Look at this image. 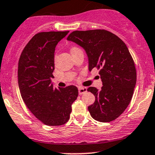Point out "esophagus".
Masks as SVG:
<instances>
[{"instance_id": "obj_1", "label": "esophagus", "mask_w": 155, "mask_h": 155, "mask_svg": "<svg viewBox=\"0 0 155 155\" xmlns=\"http://www.w3.org/2000/svg\"><path fill=\"white\" fill-rule=\"evenodd\" d=\"M86 92H87V88L86 87H79V95L84 94V93H86Z\"/></svg>"}]
</instances>
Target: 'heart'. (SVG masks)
<instances>
[{
	"instance_id": "1",
	"label": "heart",
	"mask_w": 155,
	"mask_h": 155,
	"mask_svg": "<svg viewBox=\"0 0 155 155\" xmlns=\"http://www.w3.org/2000/svg\"><path fill=\"white\" fill-rule=\"evenodd\" d=\"M77 49H79V48H78L77 47H72V48H71V51L72 52V51H75V50H77Z\"/></svg>"
}]
</instances>
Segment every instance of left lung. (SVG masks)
I'll return each instance as SVG.
<instances>
[{
	"mask_svg": "<svg viewBox=\"0 0 155 155\" xmlns=\"http://www.w3.org/2000/svg\"><path fill=\"white\" fill-rule=\"evenodd\" d=\"M85 50L89 71H99L103 86L91 87L87 91L95 96L88 107L92 118L110 122L120 116L130 104L135 87L136 69L128 48L118 36L104 29L74 31L67 38Z\"/></svg>",
	"mask_w": 155,
	"mask_h": 155,
	"instance_id": "obj_1",
	"label": "left lung"
}]
</instances>
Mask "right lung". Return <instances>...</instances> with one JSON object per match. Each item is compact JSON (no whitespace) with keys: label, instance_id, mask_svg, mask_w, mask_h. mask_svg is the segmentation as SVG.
Instances as JSON below:
<instances>
[{"label":"right lung","instance_id":"1","mask_svg":"<svg viewBox=\"0 0 155 155\" xmlns=\"http://www.w3.org/2000/svg\"><path fill=\"white\" fill-rule=\"evenodd\" d=\"M66 31L36 34L25 45L18 62V86L28 110L44 124L60 126L70 118L78 88L71 85L54 87L51 78L54 70V51Z\"/></svg>","mask_w":155,"mask_h":155}]
</instances>
